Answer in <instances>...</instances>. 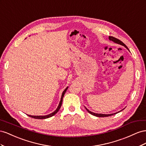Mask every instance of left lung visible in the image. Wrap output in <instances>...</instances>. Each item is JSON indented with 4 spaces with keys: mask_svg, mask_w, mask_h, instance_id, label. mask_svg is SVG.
<instances>
[{
    "mask_svg": "<svg viewBox=\"0 0 146 146\" xmlns=\"http://www.w3.org/2000/svg\"><path fill=\"white\" fill-rule=\"evenodd\" d=\"M109 40H110V41H113V42H114L115 43H117V44H120V45H122V46H123L125 48H127L128 51H129V49H128V48H127V46L122 41H120V40H119V39H117V38H114V37H113V36H109ZM85 107V106H84ZM85 108L86 109V110L88 111V112L89 113H90V114H92V115H95V116H96V117H108V116H111V115H114V114H117V113H118V112H120V111H122V110H123L125 108H123V110H120V111H118V112H115V113H113V114H98V113H95V112H92V111H89L88 109H87V108H86V107H85Z\"/></svg>",
    "mask_w": 146,
    "mask_h": 146,
    "instance_id": "8db88e82",
    "label": "left lung"
}]
</instances>
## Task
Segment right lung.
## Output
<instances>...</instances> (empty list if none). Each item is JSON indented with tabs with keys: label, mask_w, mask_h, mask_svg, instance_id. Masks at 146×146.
I'll list each match as a JSON object with an SVG mask.
<instances>
[{
	"label": "right lung",
	"mask_w": 146,
	"mask_h": 146,
	"mask_svg": "<svg viewBox=\"0 0 146 146\" xmlns=\"http://www.w3.org/2000/svg\"><path fill=\"white\" fill-rule=\"evenodd\" d=\"M68 87H66V89L64 90L63 92H62V96H61V98H60V102H59V105H58V106H57V109H56L54 111L52 112V113L49 114H48V115H28V114H27V115L28 116H29V117H31L34 118V119H47V118H49V117H52V116H53V115H54L57 113V112L58 111H59V110H60V108L61 105H62V101H63L64 96V95H65V92H66V90L68 89Z\"/></svg>",
	"instance_id": "1"
}]
</instances>
